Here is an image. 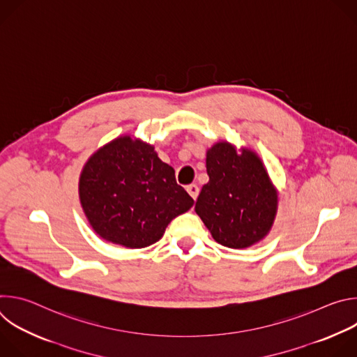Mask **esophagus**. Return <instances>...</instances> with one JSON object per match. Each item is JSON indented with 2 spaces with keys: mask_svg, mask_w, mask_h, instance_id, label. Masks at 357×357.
<instances>
[{
  "mask_svg": "<svg viewBox=\"0 0 357 357\" xmlns=\"http://www.w3.org/2000/svg\"><path fill=\"white\" fill-rule=\"evenodd\" d=\"M186 190H188V193L192 196V199L196 200V197H197V195H199V188H197V185L190 183V185L186 186Z\"/></svg>",
  "mask_w": 357,
  "mask_h": 357,
  "instance_id": "1",
  "label": "esophagus"
}]
</instances>
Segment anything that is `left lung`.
I'll return each mask as SVG.
<instances>
[{
    "instance_id": "8db88e82",
    "label": "left lung",
    "mask_w": 357,
    "mask_h": 357,
    "mask_svg": "<svg viewBox=\"0 0 357 357\" xmlns=\"http://www.w3.org/2000/svg\"><path fill=\"white\" fill-rule=\"evenodd\" d=\"M206 171L209 182L195 212L212 237L229 248H247L267 237L278 211V190L257 152L219 141L206 149Z\"/></svg>"
}]
</instances>
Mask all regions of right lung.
<instances>
[{
	"mask_svg": "<svg viewBox=\"0 0 357 357\" xmlns=\"http://www.w3.org/2000/svg\"><path fill=\"white\" fill-rule=\"evenodd\" d=\"M79 199L94 233L127 248L157 243L167 226L193 206L154 145L130 134L90 155L80 172Z\"/></svg>",
	"mask_w": 357,
	"mask_h": 357,
	"instance_id": "obj_1",
	"label": "right lung"
}]
</instances>
